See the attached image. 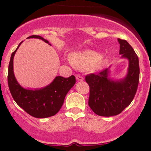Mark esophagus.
Returning a JSON list of instances; mask_svg holds the SVG:
<instances>
[{
	"label": "esophagus",
	"instance_id": "esophagus-1",
	"mask_svg": "<svg viewBox=\"0 0 151 151\" xmlns=\"http://www.w3.org/2000/svg\"><path fill=\"white\" fill-rule=\"evenodd\" d=\"M76 79H77V81H83V80H84V78H83L82 76L79 75V74H77V75H76Z\"/></svg>",
	"mask_w": 151,
	"mask_h": 151
}]
</instances>
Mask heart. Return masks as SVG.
Masks as SVG:
<instances>
[{
  "instance_id": "obj_1",
  "label": "heart",
  "mask_w": 151,
  "mask_h": 151,
  "mask_svg": "<svg viewBox=\"0 0 151 151\" xmlns=\"http://www.w3.org/2000/svg\"><path fill=\"white\" fill-rule=\"evenodd\" d=\"M70 63L73 66L82 69L99 71L107 65L108 60L101 58L99 53L93 50L74 52L69 56Z\"/></svg>"
}]
</instances>
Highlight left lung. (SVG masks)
I'll return each instance as SVG.
<instances>
[{
    "instance_id": "1",
    "label": "left lung",
    "mask_w": 151,
    "mask_h": 151,
    "mask_svg": "<svg viewBox=\"0 0 151 151\" xmlns=\"http://www.w3.org/2000/svg\"><path fill=\"white\" fill-rule=\"evenodd\" d=\"M121 58L129 61L127 73L121 79L111 77L110 68L99 74L85 77L90 87L88 105L96 115L110 117L117 115L134 99L139 79V59L127 41L118 39Z\"/></svg>"
}]
</instances>
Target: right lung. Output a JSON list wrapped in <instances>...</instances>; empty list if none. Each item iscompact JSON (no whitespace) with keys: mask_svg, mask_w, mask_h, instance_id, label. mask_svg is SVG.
Instances as JSON below:
<instances>
[{"mask_svg":"<svg viewBox=\"0 0 151 151\" xmlns=\"http://www.w3.org/2000/svg\"><path fill=\"white\" fill-rule=\"evenodd\" d=\"M27 39H39L50 45L47 39L40 36H30ZM17 48L11 55L9 65L8 84L11 94L16 103L31 116L37 118H45L55 115L64 101L67 93L76 83L75 77L71 76L64 78L57 76L52 83L41 88H25L17 80L14 73L13 60Z\"/></svg>","mask_w":151,"mask_h":151,"instance_id":"add662e5","label":"right lung"}]
</instances>
